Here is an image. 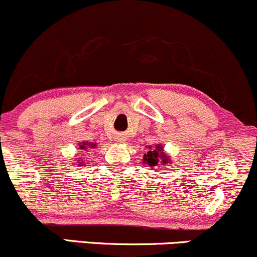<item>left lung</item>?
I'll list each match as a JSON object with an SVG mask.
<instances>
[{"label":"left lung","instance_id":"left-lung-1","mask_svg":"<svg viewBox=\"0 0 257 257\" xmlns=\"http://www.w3.org/2000/svg\"><path fill=\"white\" fill-rule=\"evenodd\" d=\"M147 153L144 154V159L142 163L147 164L148 168L153 169L154 171H158L159 165H166V164H171L169 154L164 152V147L162 145H156V146L147 147Z\"/></svg>","mask_w":257,"mask_h":257}]
</instances>
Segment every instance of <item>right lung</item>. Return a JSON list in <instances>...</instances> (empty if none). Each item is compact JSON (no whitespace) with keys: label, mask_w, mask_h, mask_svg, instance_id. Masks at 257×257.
<instances>
[{"label":"right lung","mask_w":257,"mask_h":257,"mask_svg":"<svg viewBox=\"0 0 257 257\" xmlns=\"http://www.w3.org/2000/svg\"><path fill=\"white\" fill-rule=\"evenodd\" d=\"M95 146H97V144H94V142H87V141H83L82 144L80 142L79 144V147L80 150H87V148H94ZM79 158H76V165L78 166H83L85 164L82 163V160H78Z\"/></svg>","instance_id":"right-lung-1"}]
</instances>
